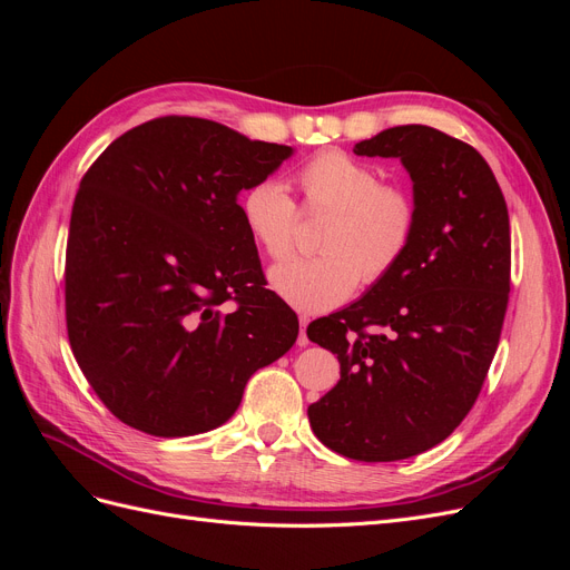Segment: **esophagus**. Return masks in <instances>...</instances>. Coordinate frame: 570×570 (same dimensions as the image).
Segmentation results:
<instances>
[{"label": "esophagus", "mask_w": 570, "mask_h": 570, "mask_svg": "<svg viewBox=\"0 0 570 570\" xmlns=\"http://www.w3.org/2000/svg\"><path fill=\"white\" fill-rule=\"evenodd\" d=\"M306 325H308V316H299V335H297V344H299V347H306V344H308Z\"/></svg>", "instance_id": "esophagus-1"}]
</instances>
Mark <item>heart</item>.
Listing matches in <instances>:
<instances>
[{"instance_id":"b5f03b06","label":"heart","mask_w":570,"mask_h":570,"mask_svg":"<svg viewBox=\"0 0 570 570\" xmlns=\"http://www.w3.org/2000/svg\"><path fill=\"white\" fill-rule=\"evenodd\" d=\"M308 206L331 212L318 239L321 254L297 256L271 268L278 295L316 314L347 299L358 281L373 285L400 264L416 228V206L396 185H383L375 170L340 149L318 151L297 170ZM249 237L273 262L295 247V202L287 187L264 178L239 197Z\"/></svg>"}]
</instances>
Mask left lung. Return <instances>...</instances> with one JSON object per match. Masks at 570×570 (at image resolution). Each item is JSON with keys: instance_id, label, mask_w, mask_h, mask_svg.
Returning a JSON list of instances; mask_svg holds the SVG:
<instances>
[{"instance_id": "obj_1", "label": "left lung", "mask_w": 570, "mask_h": 570, "mask_svg": "<svg viewBox=\"0 0 570 570\" xmlns=\"http://www.w3.org/2000/svg\"><path fill=\"white\" fill-rule=\"evenodd\" d=\"M354 154L402 161L416 228L383 281L306 327L340 361L306 413L327 450L400 461L450 438L485 383L511 287L509 212L488 161L435 128H387Z\"/></svg>"}]
</instances>
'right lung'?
I'll use <instances>...</instances> for the list:
<instances>
[{
	"label": "right lung",
	"instance_id": "obj_1",
	"mask_svg": "<svg viewBox=\"0 0 570 570\" xmlns=\"http://www.w3.org/2000/svg\"><path fill=\"white\" fill-rule=\"evenodd\" d=\"M292 151L216 120L166 116L120 135L80 180L66 247L68 342L118 421L157 438L214 430L249 377L295 344L297 314L264 287L237 204Z\"/></svg>",
	"mask_w": 570,
	"mask_h": 570
}]
</instances>
